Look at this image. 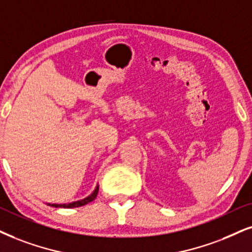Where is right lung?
Here are the masks:
<instances>
[{
	"mask_svg": "<svg viewBox=\"0 0 252 252\" xmlns=\"http://www.w3.org/2000/svg\"><path fill=\"white\" fill-rule=\"evenodd\" d=\"M97 193H98V185L95 187L94 192L92 193L91 195H88L87 197H85V199L82 200H78V201H74L71 203H47V205L51 207H56V208H75V207L85 206L87 205V203L93 201V200H95V197H96Z\"/></svg>",
	"mask_w": 252,
	"mask_h": 252,
	"instance_id": "right-lung-1",
	"label": "right lung"
}]
</instances>
